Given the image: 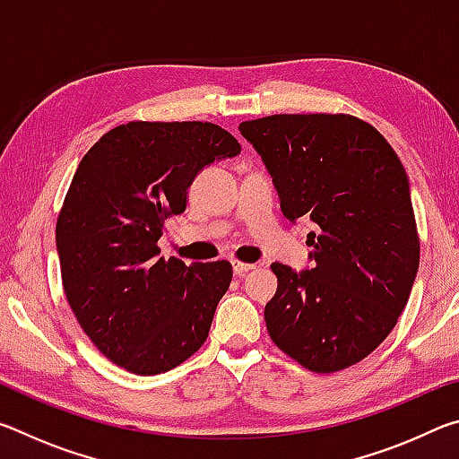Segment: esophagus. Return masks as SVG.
<instances>
[{
    "label": "esophagus",
    "instance_id": "obj_1",
    "mask_svg": "<svg viewBox=\"0 0 459 459\" xmlns=\"http://www.w3.org/2000/svg\"><path fill=\"white\" fill-rule=\"evenodd\" d=\"M257 265H253V263H240V261H232V273H235L237 277H243L247 271L255 269Z\"/></svg>",
    "mask_w": 459,
    "mask_h": 459
}]
</instances>
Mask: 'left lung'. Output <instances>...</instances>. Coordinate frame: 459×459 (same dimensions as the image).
I'll return each mask as SVG.
<instances>
[{"label":"left lung","mask_w":459,"mask_h":459,"mask_svg":"<svg viewBox=\"0 0 459 459\" xmlns=\"http://www.w3.org/2000/svg\"><path fill=\"white\" fill-rule=\"evenodd\" d=\"M238 129L273 178L285 219L317 224L312 267L271 265L269 336L314 372L352 367L391 333L419 269L405 168L352 115H271Z\"/></svg>","instance_id":"obj_1"}]
</instances>
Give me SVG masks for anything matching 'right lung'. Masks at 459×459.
Listing matches in <instances>:
<instances>
[{
  "mask_svg": "<svg viewBox=\"0 0 459 459\" xmlns=\"http://www.w3.org/2000/svg\"><path fill=\"white\" fill-rule=\"evenodd\" d=\"M238 153L214 123L131 121L81 160L56 222L60 273L81 328L111 362L160 375L204 344L230 263L166 261L158 240L186 211L194 178Z\"/></svg>",
  "mask_w": 459,
  "mask_h": 459,
  "instance_id": "right-lung-1",
  "label": "right lung"
}]
</instances>
